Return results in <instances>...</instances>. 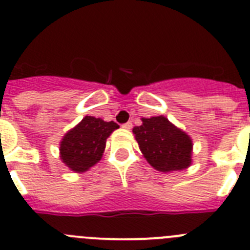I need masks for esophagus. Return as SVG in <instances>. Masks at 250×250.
<instances>
[{"instance_id":"34e87169","label":"esophagus","mask_w":250,"mask_h":250,"mask_svg":"<svg viewBox=\"0 0 250 250\" xmlns=\"http://www.w3.org/2000/svg\"><path fill=\"white\" fill-rule=\"evenodd\" d=\"M122 128H125V129H131V128H132V123L131 122L125 123V125H122Z\"/></svg>"}]
</instances>
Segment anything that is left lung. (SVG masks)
Segmentation results:
<instances>
[{"mask_svg":"<svg viewBox=\"0 0 250 250\" xmlns=\"http://www.w3.org/2000/svg\"><path fill=\"white\" fill-rule=\"evenodd\" d=\"M133 134L147 162L161 172L188 168L191 165L192 141L164 116L142 118Z\"/></svg>","mask_w":250,"mask_h":250,"instance_id":"left-lung-1","label":"left lung"}]
</instances>
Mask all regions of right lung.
Returning a JSON list of instances; mask_svg holds the SVG:
<instances>
[{"label": "right lung", "mask_w": 250, "mask_h": 250, "mask_svg": "<svg viewBox=\"0 0 250 250\" xmlns=\"http://www.w3.org/2000/svg\"><path fill=\"white\" fill-rule=\"evenodd\" d=\"M119 128L113 121L86 116L82 122L62 137L60 158L74 172H85L103 156L105 141L114 129Z\"/></svg>", "instance_id": "right-lung-1"}]
</instances>
